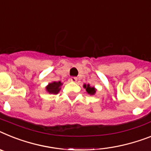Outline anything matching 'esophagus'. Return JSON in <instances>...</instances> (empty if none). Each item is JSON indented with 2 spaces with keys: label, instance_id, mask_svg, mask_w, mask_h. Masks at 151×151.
Here are the masks:
<instances>
[{
  "label": "esophagus",
  "instance_id": "esophagus-1",
  "mask_svg": "<svg viewBox=\"0 0 151 151\" xmlns=\"http://www.w3.org/2000/svg\"><path fill=\"white\" fill-rule=\"evenodd\" d=\"M77 81H78V78H76V77H72V78H70V81L71 82H77Z\"/></svg>",
  "mask_w": 151,
  "mask_h": 151
}]
</instances>
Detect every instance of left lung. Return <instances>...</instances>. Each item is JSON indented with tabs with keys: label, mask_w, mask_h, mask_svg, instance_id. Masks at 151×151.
Listing matches in <instances>:
<instances>
[{
	"label": "left lung",
	"mask_w": 151,
	"mask_h": 151,
	"mask_svg": "<svg viewBox=\"0 0 151 151\" xmlns=\"http://www.w3.org/2000/svg\"><path fill=\"white\" fill-rule=\"evenodd\" d=\"M83 87L84 89H86L87 94L94 95L95 93H96L97 89H96L94 87H91V86H90V84H85V83L83 84Z\"/></svg>",
	"instance_id": "obj_1"
}]
</instances>
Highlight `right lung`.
I'll list each match as a JSON object with an SVG mask.
<instances>
[{
	"instance_id": "add662e5",
	"label": "right lung",
	"mask_w": 151,
	"mask_h": 151,
	"mask_svg": "<svg viewBox=\"0 0 151 151\" xmlns=\"http://www.w3.org/2000/svg\"><path fill=\"white\" fill-rule=\"evenodd\" d=\"M62 85H63V83L60 81H53L48 83L45 87V89L47 92L50 94H57L61 89Z\"/></svg>"
}]
</instances>
